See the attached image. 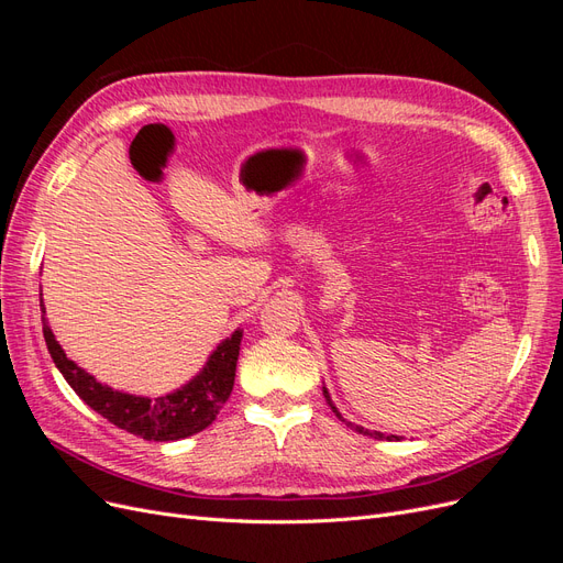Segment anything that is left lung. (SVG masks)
Returning <instances> with one entry per match:
<instances>
[{"label": "left lung", "mask_w": 563, "mask_h": 563, "mask_svg": "<svg viewBox=\"0 0 563 563\" xmlns=\"http://www.w3.org/2000/svg\"><path fill=\"white\" fill-rule=\"evenodd\" d=\"M323 397H327V401H329V406H331V411H333V413H335V416H338L340 420H343L345 424H350V428H354L356 432H360V434H368V437H373V439H389V441H391V439H399V437H395V434H387V437H385V434H380V432H368V430L360 428V424H352V422H347V420H345L343 416H340V413H338V408L333 406V401H331V397H329V391H327V387H323Z\"/></svg>", "instance_id": "1"}]
</instances>
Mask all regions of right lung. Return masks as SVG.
Segmentation results:
<instances>
[{"instance_id": "right-lung-1", "label": "right lung", "mask_w": 563, "mask_h": 563, "mask_svg": "<svg viewBox=\"0 0 563 563\" xmlns=\"http://www.w3.org/2000/svg\"><path fill=\"white\" fill-rule=\"evenodd\" d=\"M42 323L51 360H54V364L63 373L67 385L77 391L79 399L87 401L96 413L108 418L117 428L147 441H176L209 428L234 387L242 331H234L225 343L218 345L207 366H203V371L192 383H187L183 389L174 391V395L147 399L124 395V391L100 385L87 371H81L75 362L67 360L44 317Z\"/></svg>"}]
</instances>
